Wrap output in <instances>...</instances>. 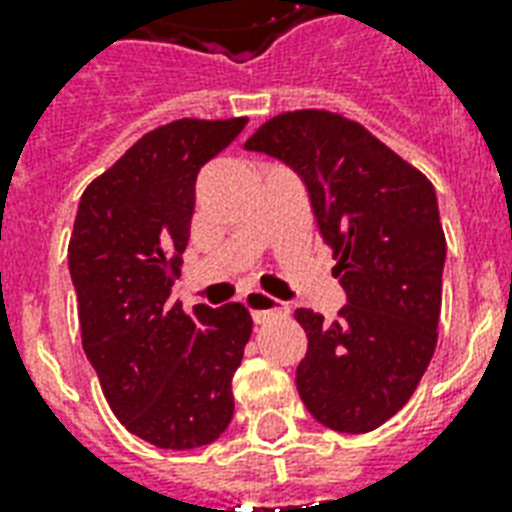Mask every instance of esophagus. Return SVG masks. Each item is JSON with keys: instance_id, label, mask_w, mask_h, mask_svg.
Wrapping results in <instances>:
<instances>
[{"instance_id": "1", "label": "esophagus", "mask_w": 512, "mask_h": 512, "mask_svg": "<svg viewBox=\"0 0 512 512\" xmlns=\"http://www.w3.org/2000/svg\"><path fill=\"white\" fill-rule=\"evenodd\" d=\"M244 305H247L249 313H252V319H255L257 324H265V321L273 319V316H284V313H287V305L281 303V300H276V297L265 295L260 289L247 292V295H244Z\"/></svg>"}]
</instances>
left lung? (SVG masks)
I'll use <instances>...</instances> for the list:
<instances>
[{
  "label": "left lung",
  "instance_id": "left-lung-1",
  "mask_svg": "<svg viewBox=\"0 0 512 512\" xmlns=\"http://www.w3.org/2000/svg\"><path fill=\"white\" fill-rule=\"evenodd\" d=\"M244 148L303 180L345 289L335 321L295 311L308 335L297 393L337 433L380 428L412 398L436 350L446 260L436 188L361 124L329 111L273 116Z\"/></svg>",
  "mask_w": 512,
  "mask_h": 512
}]
</instances>
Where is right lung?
<instances>
[{
    "label": "right lung",
    "instance_id": "obj_1",
    "mask_svg": "<svg viewBox=\"0 0 512 512\" xmlns=\"http://www.w3.org/2000/svg\"><path fill=\"white\" fill-rule=\"evenodd\" d=\"M247 119H177L92 180L76 209L68 271L82 345L124 428L159 449H196L233 417V372L252 335L241 303H172L191 236L196 177Z\"/></svg>",
    "mask_w": 512,
    "mask_h": 512
}]
</instances>
